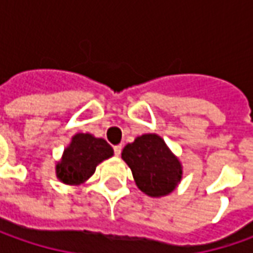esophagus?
I'll return each mask as SVG.
<instances>
[{"label": "esophagus", "mask_w": 253, "mask_h": 253, "mask_svg": "<svg viewBox=\"0 0 253 253\" xmlns=\"http://www.w3.org/2000/svg\"><path fill=\"white\" fill-rule=\"evenodd\" d=\"M121 151H122V145H115V146H114V153H115L117 156H120V155H121Z\"/></svg>", "instance_id": "1"}]
</instances>
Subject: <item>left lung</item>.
<instances>
[{
	"label": "left lung",
	"instance_id": "obj_1",
	"mask_svg": "<svg viewBox=\"0 0 253 253\" xmlns=\"http://www.w3.org/2000/svg\"><path fill=\"white\" fill-rule=\"evenodd\" d=\"M129 166L135 184L149 197H165L179 186L183 176L180 159L158 133H143L121 153Z\"/></svg>",
	"mask_w": 253,
	"mask_h": 253
}]
</instances>
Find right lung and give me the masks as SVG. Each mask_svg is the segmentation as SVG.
I'll return each mask as SVG.
<instances>
[{
    "label": "right lung",
    "mask_w": 253,
    "mask_h": 253,
    "mask_svg": "<svg viewBox=\"0 0 253 253\" xmlns=\"http://www.w3.org/2000/svg\"><path fill=\"white\" fill-rule=\"evenodd\" d=\"M112 155L114 149L105 139L79 132L64 148L62 159L56 162V177L64 184L80 186L91 177L101 162Z\"/></svg>",
    "instance_id": "obj_1"
}]
</instances>
